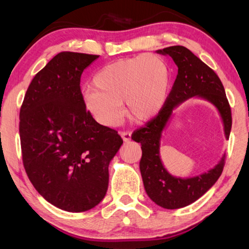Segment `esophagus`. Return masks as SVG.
I'll return each instance as SVG.
<instances>
[{
  "mask_svg": "<svg viewBox=\"0 0 249 249\" xmlns=\"http://www.w3.org/2000/svg\"><path fill=\"white\" fill-rule=\"evenodd\" d=\"M122 140H123L124 142H129L130 140H132V134H130L129 132H121L120 133Z\"/></svg>",
  "mask_w": 249,
  "mask_h": 249,
  "instance_id": "1",
  "label": "esophagus"
}]
</instances>
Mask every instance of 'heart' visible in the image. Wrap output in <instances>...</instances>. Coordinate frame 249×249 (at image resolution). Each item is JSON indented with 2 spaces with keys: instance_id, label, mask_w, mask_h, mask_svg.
Masks as SVG:
<instances>
[{
  "instance_id": "b5f03b06",
  "label": "heart",
  "mask_w": 249,
  "mask_h": 249,
  "mask_svg": "<svg viewBox=\"0 0 249 249\" xmlns=\"http://www.w3.org/2000/svg\"><path fill=\"white\" fill-rule=\"evenodd\" d=\"M171 71L157 54H138L120 59L101 69L93 78L94 88L82 93L84 108L104 126H115L126 112L132 119H155L167 102Z\"/></svg>"
}]
</instances>
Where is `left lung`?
Returning a JSON list of instances; mask_svg holds the SVG:
<instances>
[{
  "mask_svg": "<svg viewBox=\"0 0 249 249\" xmlns=\"http://www.w3.org/2000/svg\"><path fill=\"white\" fill-rule=\"evenodd\" d=\"M157 53L174 59L178 74L161 112L145 127L134 132L132 140L142 144L140 169L146 193L157 205L175 210L193 203L213 187L224 168L225 154L216 166L199 176L181 178L169 174L160 158V141L172 113L188 99L208 101L221 116L226 140L231 128V113L220 78L192 52L183 46H170L157 50Z\"/></svg>",
  "mask_w": 249,
  "mask_h": 249,
  "instance_id": "1",
  "label": "left lung"
}]
</instances>
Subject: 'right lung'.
I'll list each match as a JSON object with an SVG mask.
<instances>
[{"label": "right lung", "instance_id": "1", "mask_svg": "<svg viewBox=\"0 0 249 249\" xmlns=\"http://www.w3.org/2000/svg\"><path fill=\"white\" fill-rule=\"evenodd\" d=\"M99 58L64 52L29 84L19 112L23 163L46 201L67 212H84L107 195L108 165L123 141L84 108L80 78Z\"/></svg>", "mask_w": 249, "mask_h": 249}]
</instances>
